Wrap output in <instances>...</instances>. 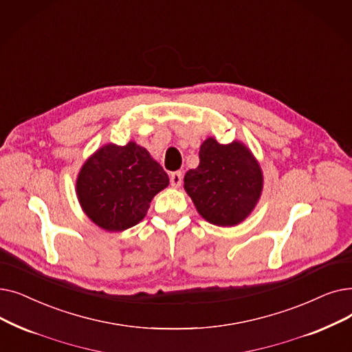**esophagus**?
Masks as SVG:
<instances>
[{"instance_id": "esophagus-1", "label": "esophagus", "mask_w": 352, "mask_h": 352, "mask_svg": "<svg viewBox=\"0 0 352 352\" xmlns=\"http://www.w3.org/2000/svg\"><path fill=\"white\" fill-rule=\"evenodd\" d=\"M170 181H171V186H173L174 188L181 187V182H182V174H181L179 171L173 173V174H171V177H170Z\"/></svg>"}]
</instances>
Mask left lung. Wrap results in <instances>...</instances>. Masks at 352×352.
<instances>
[{
	"label": "left lung",
	"instance_id": "left-lung-1",
	"mask_svg": "<svg viewBox=\"0 0 352 352\" xmlns=\"http://www.w3.org/2000/svg\"><path fill=\"white\" fill-rule=\"evenodd\" d=\"M184 190L206 221L233 227L261 200L263 173L248 145L220 144L210 136L200 146V164L184 177Z\"/></svg>",
	"mask_w": 352,
	"mask_h": 352
}]
</instances>
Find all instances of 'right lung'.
I'll list each match as a JSON object with an SVG mask.
<instances>
[{
    "label": "right lung",
    "mask_w": 352,
    "mask_h": 352,
    "mask_svg": "<svg viewBox=\"0 0 352 352\" xmlns=\"http://www.w3.org/2000/svg\"><path fill=\"white\" fill-rule=\"evenodd\" d=\"M168 184L166 173L144 146L109 142L82 165L76 194L90 221L118 233L142 221L152 198Z\"/></svg>",
    "instance_id": "right-lung-1"
}]
</instances>
